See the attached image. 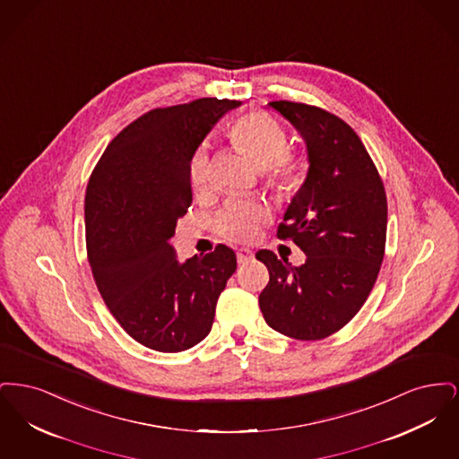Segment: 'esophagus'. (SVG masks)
<instances>
[{
  "label": "esophagus",
  "instance_id": "34e87169",
  "mask_svg": "<svg viewBox=\"0 0 459 459\" xmlns=\"http://www.w3.org/2000/svg\"><path fill=\"white\" fill-rule=\"evenodd\" d=\"M249 260H253V251L247 249V247H240L239 251H238V263L244 264V263H247Z\"/></svg>",
  "mask_w": 459,
  "mask_h": 459
}]
</instances>
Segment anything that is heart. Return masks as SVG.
I'll return each instance as SVG.
<instances>
[{
    "label": "heart",
    "instance_id": "1",
    "mask_svg": "<svg viewBox=\"0 0 459 459\" xmlns=\"http://www.w3.org/2000/svg\"><path fill=\"white\" fill-rule=\"evenodd\" d=\"M232 139L244 148L272 180L289 182L296 170V161L284 153L287 144L282 126L268 113L255 111L239 117L230 127ZM189 180L196 191H203L210 180L208 144H201L189 160ZM270 217L268 208L251 199H230L223 204L215 219L220 236L230 240H251L256 238L260 225Z\"/></svg>",
    "mask_w": 459,
    "mask_h": 459
}]
</instances>
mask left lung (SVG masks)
Returning <instances> with one entry per match:
<instances>
[{
	"label": "left lung",
	"mask_w": 459,
	"mask_h": 459,
	"mask_svg": "<svg viewBox=\"0 0 459 459\" xmlns=\"http://www.w3.org/2000/svg\"><path fill=\"white\" fill-rule=\"evenodd\" d=\"M303 137L307 174L277 236L306 255L301 266L262 249L270 282L260 294L264 322L299 341L341 330L367 301L384 260L387 197L363 143L325 109L272 101Z\"/></svg>",
	"instance_id": "obj_1"
}]
</instances>
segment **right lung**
Here are the masks:
<instances>
[{"mask_svg": "<svg viewBox=\"0 0 459 459\" xmlns=\"http://www.w3.org/2000/svg\"><path fill=\"white\" fill-rule=\"evenodd\" d=\"M240 101L201 98L148 111L111 143L86 191V242L96 285L139 344L180 352L212 330L215 306L238 268L225 244L178 262L172 238L193 203L189 160Z\"/></svg>", "mask_w": 459, "mask_h": 459, "instance_id": "right-lung-1", "label": "right lung"}]
</instances>
